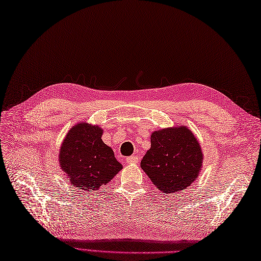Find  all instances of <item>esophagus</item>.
<instances>
[{"instance_id": "esophagus-1", "label": "esophagus", "mask_w": 261, "mask_h": 261, "mask_svg": "<svg viewBox=\"0 0 261 261\" xmlns=\"http://www.w3.org/2000/svg\"><path fill=\"white\" fill-rule=\"evenodd\" d=\"M139 161L138 156H130V157H127L126 158V163L127 164H137Z\"/></svg>"}]
</instances>
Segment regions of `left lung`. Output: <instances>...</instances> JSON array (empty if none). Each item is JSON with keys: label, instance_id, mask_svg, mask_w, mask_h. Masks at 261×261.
<instances>
[{"label": "left lung", "instance_id": "1", "mask_svg": "<svg viewBox=\"0 0 261 261\" xmlns=\"http://www.w3.org/2000/svg\"><path fill=\"white\" fill-rule=\"evenodd\" d=\"M204 162L198 139L187 126L167 127L150 135V148L141 167L152 184L166 194L186 189L199 176Z\"/></svg>", "mask_w": 261, "mask_h": 261}]
</instances>
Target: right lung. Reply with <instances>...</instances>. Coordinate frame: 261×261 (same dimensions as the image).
Segmentation results:
<instances>
[{
  "instance_id": "right-lung-1",
  "label": "right lung",
  "mask_w": 261,
  "mask_h": 261,
  "mask_svg": "<svg viewBox=\"0 0 261 261\" xmlns=\"http://www.w3.org/2000/svg\"><path fill=\"white\" fill-rule=\"evenodd\" d=\"M98 125L77 123L64 137L59 154L61 169L69 182L83 190H98L123 168L113 149L101 141Z\"/></svg>"
}]
</instances>
